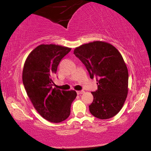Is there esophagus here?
I'll list each match as a JSON object with an SVG mask.
<instances>
[{
    "instance_id": "obj_1",
    "label": "esophagus",
    "mask_w": 151,
    "mask_h": 151,
    "mask_svg": "<svg viewBox=\"0 0 151 151\" xmlns=\"http://www.w3.org/2000/svg\"><path fill=\"white\" fill-rule=\"evenodd\" d=\"M84 93V91H77V94L80 95V94H82Z\"/></svg>"
}]
</instances>
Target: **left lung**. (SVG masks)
<instances>
[{
  "label": "left lung",
  "instance_id": "8db88e82",
  "mask_svg": "<svg viewBox=\"0 0 151 151\" xmlns=\"http://www.w3.org/2000/svg\"><path fill=\"white\" fill-rule=\"evenodd\" d=\"M73 53L85 65L98 90L91 92L93 101L90 113L98 119H109L122 108L128 94L129 73L121 53L112 45L95 41L74 49Z\"/></svg>",
  "mask_w": 151,
  "mask_h": 151
}]
</instances>
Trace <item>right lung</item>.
<instances>
[{"label":"right lung","mask_w":151,"mask_h":151,"mask_svg":"<svg viewBox=\"0 0 151 151\" xmlns=\"http://www.w3.org/2000/svg\"><path fill=\"white\" fill-rule=\"evenodd\" d=\"M71 49L52 44L39 45L29 54L22 71V82L34 108L43 118L53 123L68 118L77 96L75 91L53 88L58 66Z\"/></svg>","instance_id":"add662e5"}]
</instances>
